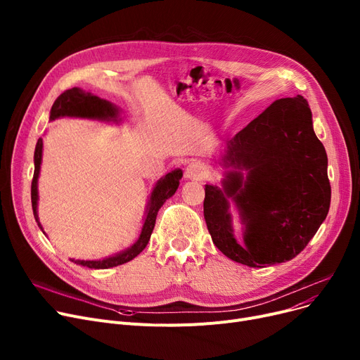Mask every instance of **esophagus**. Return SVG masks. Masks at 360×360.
<instances>
[{"mask_svg":"<svg viewBox=\"0 0 360 360\" xmlns=\"http://www.w3.org/2000/svg\"><path fill=\"white\" fill-rule=\"evenodd\" d=\"M185 176L190 179H197V181L202 179L205 176V167L198 162H193L186 166Z\"/></svg>","mask_w":360,"mask_h":360,"instance_id":"esophagus-1","label":"esophagus"}]
</instances>
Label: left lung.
I'll list each match as a JSON object with an SVG mask.
<instances>
[{
	"label": "left lung",
	"mask_w": 360,
	"mask_h": 360,
	"mask_svg": "<svg viewBox=\"0 0 360 360\" xmlns=\"http://www.w3.org/2000/svg\"><path fill=\"white\" fill-rule=\"evenodd\" d=\"M223 165L233 166L223 191L205 185L204 219L213 243L248 267L286 262L304 251L330 210L326 148L315 136L307 99L273 102L228 141ZM249 170L247 181L236 171ZM248 226L244 243L233 236L227 197Z\"/></svg>",
	"instance_id": "left-lung-1"
}]
</instances>
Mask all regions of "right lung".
Segmentation results:
<instances>
[{
	"mask_svg": "<svg viewBox=\"0 0 360 360\" xmlns=\"http://www.w3.org/2000/svg\"><path fill=\"white\" fill-rule=\"evenodd\" d=\"M117 108L108 101H103L98 96H93L89 91H83L77 87H72L61 93L56 101L53 102L51 108V117L49 120L53 121L60 117H79V118H96V120H109V118H115L117 117ZM41 162H42V139L37 140L36 148H34V172H33V179H32V209L34 219L37 220V213H36V207H37V176H39V169H41ZM182 178V170L176 169L174 172L167 174L165 178H162L156 186L153 193H151L150 202H148V209H147V216L143 224L141 235L139 240L132 245L131 248L127 251L99 261H80V259H72V262L80 264V266L89 267V269H110V267H117L121 266L124 262L131 261L132 258H136L144 248L146 245L150 240L151 232L155 229V223H156V216L163 202L175 194L179 186V179Z\"/></svg>",
	"mask_w": 360,
	"mask_h": 360,
	"instance_id": "obj_1",
	"label": "right lung"
}]
</instances>
